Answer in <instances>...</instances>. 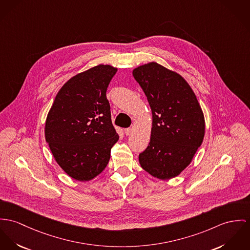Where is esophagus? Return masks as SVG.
<instances>
[{
    "label": "esophagus",
    "mask_w": 250,
    "mask_h": 250,
    "mask_svg": "<svg viewBox=\"0 0 250 250\" xmlns=\"http://www.w3.org/2000/svg\"><path fill=\"white\" fill-rule=\"evenodd\" d=\"M131 132H132V128H125V135H130L131 134Z\"/></svg>",
    "instance_id": "esophagus-1"
}]
</instances>
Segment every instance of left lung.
I'll use <instances>...</instances> for the list:
<instances>
[{"instance_id":"left-lung-1","label":"left lung","mask_w":250,"mask_h":250,"mask_svg":"<svg viewBox=\"0 0 250 250\" xmlns=\"http://www.w3.org/2000/svg\"><path fill=\"white\" fill-rule=\"evenodd\" d=\"M132 74L152 111L150 142L139 155L140 165L155 178L171 179L191 163L203 143V110L188 82L172 70L152 62Z\"/></svg>"}]
</instances>
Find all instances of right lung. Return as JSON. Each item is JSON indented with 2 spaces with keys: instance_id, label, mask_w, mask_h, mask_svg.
<instances>
[{
  "instance_id": "1",
  "label": "right lung",
  "mask_w": 250,
  "mask_h": 250,
  "mask_svg": "<svg viewBox=\"0 0 250 250\" xmlns=\"http://www.w3.org/2000/svg\"><path fill=\"white\" fill-rule=\"evenodd\" d=\"M117 68L99 64L69 79L47 114L45 141L58 165L85 182L102 172L119 140L111 122L106 89Z\"/></svg>"
}]
</instances>
